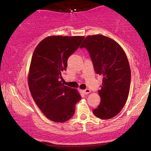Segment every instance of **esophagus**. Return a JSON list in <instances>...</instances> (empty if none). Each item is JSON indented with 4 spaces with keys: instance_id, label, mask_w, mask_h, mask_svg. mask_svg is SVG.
Masks as SVG:
<instances>
[{
    "instance_id": "esophagus-1",
    "label": "esophagus",
    "mask_w": 151,
    "mask_h": 151,
    "mask_svg": "<svg viewBox=\"0 0 151 151\" xmlns=\"http://www.w3.org/2000/svg\"><path fill=\"white\" fill-rule=\"evenodd\" d=\"M83 92H84L85 94H88V93H89L91 92V91H90V89H86L85 90H83Z\"/></svg>"
}]
</instances>
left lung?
<instances>
[{"label": "left lung", "instance_id": "left-lung-1", "mask_svg": "<svg viewBox=\"0 0 151 151\" xmlns=\"http://www.w3.org/2000/svg\"><path fill=\"white\" fill-rule=\"evenodd\" d=\"M96 74L103 77L99 94L101 102L93 114L101 119L116 116L125 105L131 84V69L125 52L114 40L101 35H89L82 42Z\"/></svg>", "mask_w": 151, "mask_h": 151}]
</instances>
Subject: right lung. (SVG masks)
Wrapping results in <instances>:
<instances>
[{
	"label": "right lung",
	"instance_id": "right-lung-1",
	"mask_svg": "<svg viewBox=\"0 0 151 151\" xmlns=\"http://www.w3.org/2000/svg\"><path fill=\"white\" fill-rule=\"evenodd\" d=\"M83 36H51L42 40L31 60L28 86L35 102L44 115L63 123L73 116L75 104L81 99L77 89L62 84L61 72L67 60L79 48Z\"/></svg>",
	"mask_w": 151,
	"mask_h": 151
}]
</instances>
